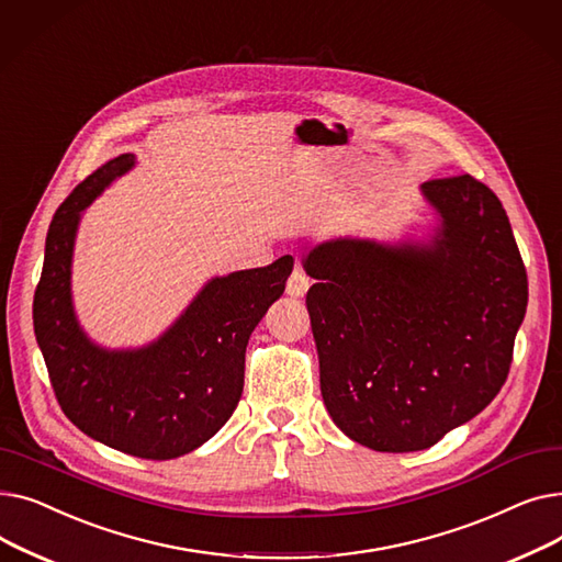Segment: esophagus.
<instances>
[{"instance_id":"obj_1","label":"esophagus","mask_w":562,"mask_h":562,"mask_svg":"<svg viewBox=\"0 0 562 562\" xmlns=\"http://www.w3.org/2000/svg\"><path fill=\"white\" fill-rule=\"evenodd\" d=\"M310 289V278L305 276L303 269H293V273L289 276L286 282V293L291 299H303Z\"/></svg>"}]
</instances>
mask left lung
<instances>
[{
  "mask_svg": "<svg viewBox=\"0 0 562 562\" xmlns=\"http://www.w3.org/2000/svg\"><path fill=\"white\" fill-rule=\"evenodd\" d=\"M426 241L314 246L307 312L333 422L373 451L428 449L504 387L528 280L498 198L471 175L430 180Z\"/></svg>",
  "mask_w": 562,
  "mask_h": 562,
  "instance_id": "1",
  "label": "left lung"
}]
</instances>
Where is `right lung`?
<instances>
[{
	"label": "right lung",
	"mask_w": 562,
	"mask_h": 562,
	"mask_svg": "<svg viewBox=\"0 0 562 562\" xmlns=\"http://www.w3.org/2000/svg\"><path fill=\"white\" fill-rule=\"evenodd\" d=\"M134 164V155L106 161L56 210L34 296V330L56 401L81 432L136 458L172 460L212 439L239 405L248 339L282 296L293 257L212 278L150 344H95L72 305L75 239L86 206Z\"/></svg>",
	"instance_id": "obj_1"
}]
</instances>
